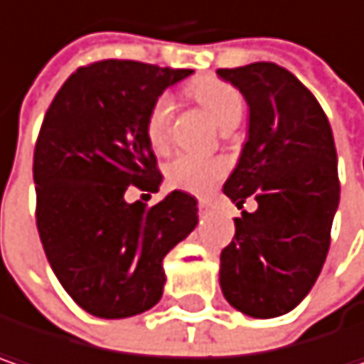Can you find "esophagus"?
Here are the masks:
<instances>
[{"label":"esophagus","mask_w":364,"mask_h":364,"mask_svg":"<svg viewBox=\"0 0 364 364\" xmlns=\"http://www.w3.org/2000/svg\"><path fill=\"white\" fill-rule=\"evenodd\" d=\"M198 206H200V213H202V215H208V213H213V210H215V204H213L210 200H200V204H198Z\"/></svg>","instance_id":"esophagus-1"}]
</instances>
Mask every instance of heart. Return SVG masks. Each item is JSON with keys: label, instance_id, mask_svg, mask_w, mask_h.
Segmentation results:
<instances>
[{"label": "heart", "instance_id": "1", "mask_svg": "<svg viewBox=\"0 0 364 364\" xmlns=\"http://www.w3.org/2000/svg\"><path fill=\"white\" fill-rule=\"evenodd\" d=\"M187 93L215 118L220 129H233L244 114L242 93L227 81L215 77H200L191 81ZM173 104L166 95H160L146 116V137L156 151L168 146ZM227 175V162L223 158H204L196 154H177L166 164V181L175 189L204 196L213 191L216 183Z\"/></svg>", "mask_w": 364, "mask_h": 364}]
</instances>
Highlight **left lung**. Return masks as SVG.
<instances>
[{"instance_id": "left-lung-1", "label": "left lung", "mask_w": 364, "mask_h": 364, "mask_svg": "<svg viewBox=\"0 0 364 364\" xmlns=\"http://www.w3.org/2000/svg\"><path fill=\"white\" fill-rule=\"evenodd\" d=\"M216 75L250 106L248 141L223 193L237 208L252 193L258 202L220 252V289L233 309L273 318L304 300L327 258L340 202L333 133L313 93L273 62Z\"/></svg>"}]
</instances>
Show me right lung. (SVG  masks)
<instances>
[{"label": "right lung", "instance_id": "obj_1", "mask_svg": "<svg viewBox=\"0 0 364 364\" xmlns=\"http://www.w3.org/2000/svg\"><path fill=\"white\" fill-rule=\"evenodd\" d=\"M193 70L133 60L77 68L50 104L33 156L39 237L62 287L89 314L149 311L164 287V256L198 225L196 198L173 191L146 208L135 185L158 191L162 175L146 116L162 91Z\"/></svg>", "mask_w": 364, "mask_h": 364}]
</instances>
